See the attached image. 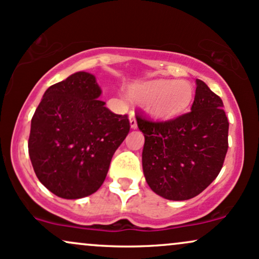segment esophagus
Instances as JSON below:
<instances>
[{"mask_svg":"<svg viewBox=\"0 0 259 259\" xmlns=\"http://www.w3.org/2000/svg\"><path fill=\"white\" fill-rule=\"evenodd\" d=\"M129 118H130V126H132L133 129H136V127H138V121H136L135 113H134V111L130 112Z\"/></svg>","mask_w":259,"mask_h":259,"instance_id":"34e87169","label":"esophagus"}]
</instances>
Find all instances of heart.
<instances>
[{"mask_svg": "<svg viewBox=\"0 0 259 259\" xmlns=\"http://www.w3.org/2000/svg\"><path fill=\"white\" fill-rule=\"evenodd\" d=\"M130 96L148 105L154 117L167 119L183 113L191 103L194 89L185 80H152L130 88Z\"/></svg>", "mask_w": 259, "mask_h": 259, "instance_id": "1", "label": "heart"}]
</instances>
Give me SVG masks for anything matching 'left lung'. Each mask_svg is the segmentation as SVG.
Instances as JSON below:
<instances>
[{
  "instance_id": "obj_1",
  "label": "left lung",
  "mask_w": 259,
  "mask_h": 259,
  "mask_svg": "<svg viewBox=\"0 0 259 259\" xmlns=\"http://www.w3.org/2000/svg\"><path fill=\"white\" fill-rule=\"evenodd\" d=\"M191 111L169 120L136 115L145 135L142 169L148 186L173 201L200 195L221 173L228 152L229 121L223 101L196 80Z\"/></svg>"
}]
</instances>
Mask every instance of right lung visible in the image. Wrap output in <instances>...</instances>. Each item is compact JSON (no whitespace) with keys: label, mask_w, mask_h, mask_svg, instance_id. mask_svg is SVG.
Instances as JSON below:
<instances>
[{"label":"right lung","mask_w":259,"mask_h":259,"mask_svg":"<svg viewBox=\"0 0 259 259\" xmlns=\"http://www.w3.org/2000/svg\"><path fill=\"white\" fill-rule=\"evenodd\" d=\"M90 73L78 72L50 86L31 119L28 148L37 179L56 196L86 197L100 189L130 121L97 100Z\"/></svg>","instance_id":"add662e5"}]
</instances>
